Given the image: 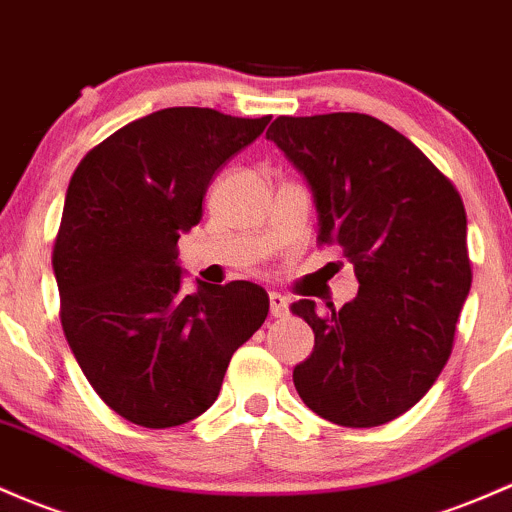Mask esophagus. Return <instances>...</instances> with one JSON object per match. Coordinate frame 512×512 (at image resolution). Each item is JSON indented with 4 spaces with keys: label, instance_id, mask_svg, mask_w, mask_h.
<instances>
[{
    "label": "esophagus",
    "instance_id": "obj_1",
    "mask_svg": "<svg viewBox=\"0 0 512 512\" xmlns=\"http://www.w3.org/2000/svg\"><path fill=\"white\" fill-rule=\"evenodd\" d=\"M269 313H272L274 318H284L286 313H289V299L277 294V291H272V294H269Z\"/></svg>",
    "mask_w": 512,
    "mask_h": 512
}]
</instances>
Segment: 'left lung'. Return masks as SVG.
I'll return each instance as SVG.
<instances>
[{"mask_svg":"<svg viewBox=\"0 0 512 512\" xmlns=\"http://www.w3.org/2000/svg\"><path fill=\"white\" fill-rule=\"evenodd\" d=\"M267 138L306 177L318 243L352 262L342 308L291 306L316 335L294 367L301 401L345 428H374L413 408L445 369L469 296L466 211L418 148L367 114L279 116Z\"/></svg>","mask_w":512,"mask_h":512,"instance_id":"obj_1","label":"left lung"}]
</instances>
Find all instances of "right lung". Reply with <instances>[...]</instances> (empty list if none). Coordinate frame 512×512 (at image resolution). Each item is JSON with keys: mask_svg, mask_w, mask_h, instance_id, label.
I'll return each instance as SVG.
<instances>
[{"mask_svg": "<svg viewBox=\"0 0 512 512\" xmlns=\"http://www.w3.org/2000/svg\"><path fill=\"white\" fill-rule=\"evenodd\" d=\"M269 119L172 106L101 140L72 174L53 247L60 320L92 389L131 423L174 428L209 411L233 352L265 323L269 296L252 282L184 296L177 240Z\"/></svg>", "mask_w": 512, "mask_h": 512, "instance_id": "right-lung-1", "label": "right lung"}]
</instances>
